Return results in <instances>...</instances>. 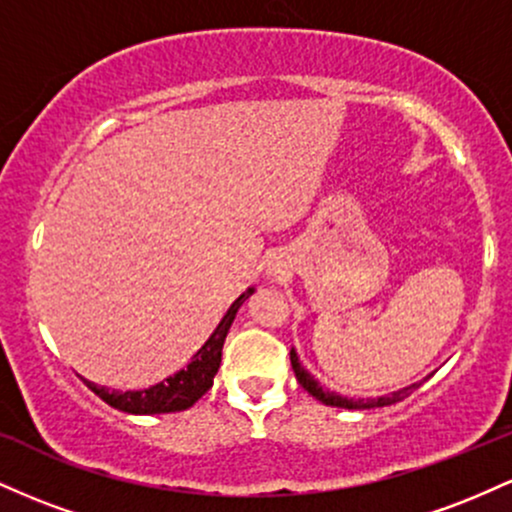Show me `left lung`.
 <instances>
[{
    "label": "left lung",
    "mask_w": 512,
    "mask_h": 512,
    "mask_svg": "<svg viewBox=\"0 0 512 512\" xmlns=\"http://www.w3.org/2000/svg\"><path fill=\"white\" fill-rule=\"evenodd\" d=\"M291 366H293V373H296L298 383L303 385V390H308L310 395H313L317 402L327 404V407H339V409H375V407H387V404H395L399 399H404L409 395V392H414L416 387H421L426 383L428 378L419 380V383H411L407 387H402V390L397 392H390V395H383V397H344L339 395V392H332L327 390V387L320 385V380L315 378V375H310L305 366L301 363V358H298L296 349H291Z\"/></svg>",
    "instance_id": "1"
}]
</instances>
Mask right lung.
<instances>
[{
	"mask_svg": "<svg viewBox=\"0 0 512 512\" xmlns=\"http://www.w3.org/2000/svg\"><path fill=\"white\" fill-rule=\"evenodd\" d=\"M255 293V286H250L248 291L240 293L236 301L231 303V308L226 310V315L221 317V322L216 325V330L211 332V337L202 344V349L190 358L185 368H180L178 373L168 375L161 383L144 387V390H108L91 380L84 383L103 399L105 404H110L113 409L125 411V414H170V411H185L197 402L204 392L214 385V375L219 373L221 366V351L223 342H226V334L231 330L233 320H236L238 308Z\"/></svg>",
	"mask_w": 512,
	"mask_h": 512,
	"instance_id": "add662e5",
	"label": "right lung"
}]
</instances>
